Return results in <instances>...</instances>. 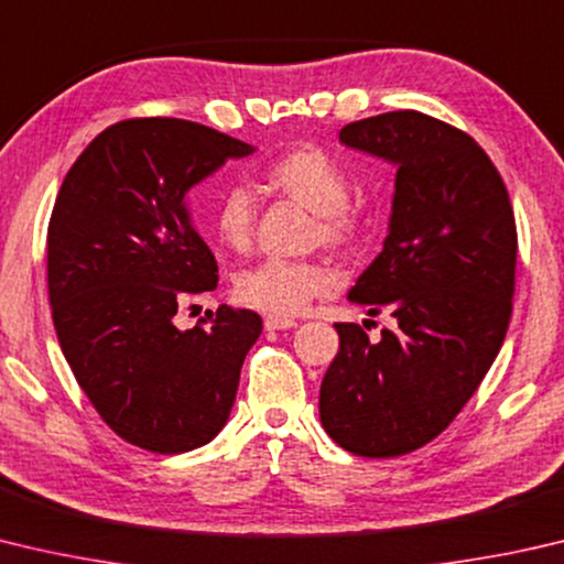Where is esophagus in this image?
I'll use <instances>...</instances> for the list:
<instances>
[{
	"mask_svg": "<svg viewBox=\"0 0 564 564\" xmlns=\"http://www.w3.org/2000/svg\"><path fill=\"white\" fill-rule=\"evenodd\" d=\"M299 323L295 321H291V317H265L263 321V327L269 333H273V330H291V327H295Z\"/></svg>",
	"mask_w": 564,
	"mask_h": 564,
	"instance_id": "34e87169",
	"label": "esophagus"
}]
</instances>
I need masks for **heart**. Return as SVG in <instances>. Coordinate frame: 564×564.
I'll return each mask as SVG.
<instances>
[{
	"instance_id": "b5f03b06",
	"label": "heart",
	"mask_w": 564,
	"mask_h": 564,
	"mask_svg": "<svg viewBox=\"0 0 564 564\" xmlns=\"http://www.w3.org/2000/svg\"><path fill=\"white\" fill-rule=\"evenodd\" d=\"M263 182L281 197L299 202L317 219L315 239L333 249H352L362 237V214L350 207V177L333 155L301 145L275 158ZM214 239L234 253H247L253 241V202L243 187H229L214 204ZM337 289V273L321 261L269 259L241 271L234 281L237 301L271 317L303 313L315 299Z\"/></svg>"
}]
</instances>
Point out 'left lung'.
<instances>
[{"mask_svg": "<svg viewBox=\"0 0 564 564\" xmlns=\"http://www.w3.org/2000/svg\"><path fill=\"white\" fill-rule=\"evenodd\" d=\"M340 142L397 165L384 249L347 293L397 327L370 343L357 323L335 325L321 422L345 452L392 458L442 434L494 365L513 311L516 217L484 148L448 122L382 112Z\"/></svg>", "mask_w": 564, "mask_h": 564, "instance_id": "obj_1", "label": "left lung"}]
</instances>
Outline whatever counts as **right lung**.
Returning a JSON list of instances; mask_svg holds the SVG:
<instances>
[{
	"label": "right lung",
	"mask_w": 564,
	"mask_h": 564,
	"mask_svg": "<svg viewBox=\"0 0 564 564\" xmlns=\"http://www.w3.org/2000/svg\"><path fill=\"white\" fill-rule=\"evenodd\" d=\"M251 152L199 122L132 118L100 132L61 184L46 239L54 327L90 404L132 446L192 452L227 424L261 317L219 305L175 325L219 281L184 199Z\"/></svg>",
	"instance_id": "right-lung-1"
}]
</instances>
